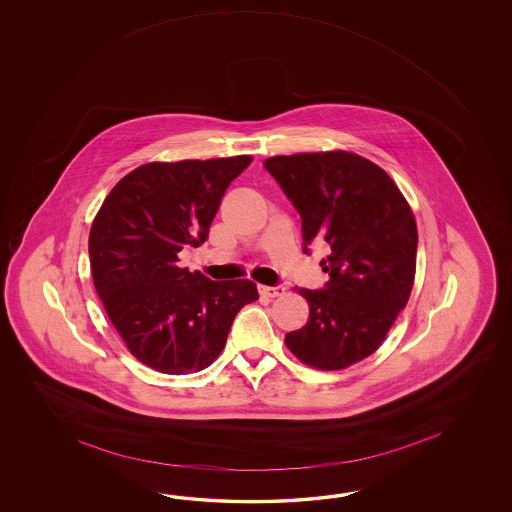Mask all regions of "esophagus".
<instances>
[{"mask_svg": "<svg viewBox=\"0 0 512 512\" xmlns=\"http://www.w3.org/2000/svg\"><path fill=\"white\" fill-rule=\"evenodd\" d=\"M260 293L263 296H269V298H276V296H282L285 293V287L283 285H276V287H271V285H260Z\"/></svg>", "mask_w": 512, "mask_h": 512, "instance_id": "esophagus-1", "label": "esophagus"}]
</instances>
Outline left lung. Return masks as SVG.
Segmentation results:
<instances>
[{
	"instance_id": "8db88e82",
	"label": "left lung",
	"mask_w": 512,
	"mask_h": 512,
	"mask_svg": "<svg viewBox=\"0 0 512 512\" xmlns=\"http://www.w3.org/2000/svg\"><path fill=\"white\" fill-rule=\"evenodd\" d=\"M265 168L300 212L305 247L320 238L331 249L320 263L331 280L322 291L298 289L309 320L285 335V346L316 370L349 368L379 349L408 304L414 212L392 177L357 153L276 155Z\"/></svg>"
}]
</instances>
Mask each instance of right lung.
<instances>
[{
    "mask_svg": "<svg viewBox=\"0 0 512 512\" xmlns=\"http://www.w3.org/2000/svg\"><path fill=\"white\" fill-rule=\"evenodd\" d=\"M251 155L146 163L111 188L89 232L97 294L131 355L168 375L205 370L227 344L251 280L214 282L181 269L183 247H199L230 181Z\"/></svg>",
    "mask_w": 512,
    "mask_h": 512,
    "instance_id": "1",
    "label": "right lung"
}]
</instances>
